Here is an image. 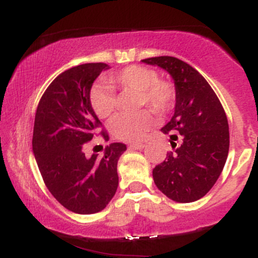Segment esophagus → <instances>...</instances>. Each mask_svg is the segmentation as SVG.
Segmentation results:
<instances>
[{
	"label": "esophagus",
	"mask_w": 258,
	"mask_h": 258,
	"mask_svg": "<svg viewBox=\"0 0 258 258\" xmlns=\"http://www.w3.org/2000/svg\"><path fill=\"white\" fill-rule=\"evenodd\" d=\"M144 147H146V144L141 143V142H138V143H131V144H130V148H132V149H137V150L144 149Z\"/></svg>",
	"instance_id": "obj_1"
}]
</instances>
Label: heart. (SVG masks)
Listing matches in <instances>:
<instances>
[{"label":"heart","instance_id":"1","mask_svg":"<svg viewBox=\"0 0 258 258\" xmlns=\"http://www.w3.org/2000/svg\"><path fill=\"white\" fill-rule=\"evenodd\" d=\"M111 87L139 92V106L148 105L158 115L166 114L173 108L177 98L176 86L171 80L159 79V73L153 68L130 65L106 75ZM92 109L100 119H106L114 112L116 96L111 88L94 85L90 93ZM154 119L149 110L135 114H119L111 120L112 135L122 141L136 142L142 139L152 128Z\"/></svg>","mask_w":258,"mask_h":258}]
</instances>
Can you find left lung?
I'll return each instance as SVG.
<instances>
[{
  "label": "left lung",
  "mask_w": 258,
  "mask_h": 258,
  "mask_svg": "<svg viewBox=\"0 0 258 258\" xmlns=\"http://www.w3.org/2000/svg\"><path fill=\"white\" fill-rule=\"evenodd\" d=\"M142 61L167 70L177 90L174 115L161 128L170 135L172 152L154 167V182L173 201L193 203L209 193L226 164V111L209 82L191 65L168 55Z\"/></svg>",
  "instance_id": "8db88e82"
}]
</instances>
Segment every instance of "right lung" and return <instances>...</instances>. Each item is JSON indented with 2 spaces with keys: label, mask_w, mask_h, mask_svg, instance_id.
Wrapping results in <instances>:
<instances>
[{
  "label": "right lung",
  "mask_w": 258,
  "mask_h": 258,
  "mask_svg": "<svg viewBox=\"0 0 258 258\" xmlns=\"http://www.w3.org/2000/svg\"><path fill=\"white\" fill-rule=\"evenodd\" d=\"M106 68L87 63L65 70L44 91L35 115L32 149L38 170L58 203L75 214H96L108 205L119 185L117 161L127 149L112 143L102 158L85 155L96 136L109 139L90 102L92 84Z\"/></svg>",
  "instance_id": "right-lung-1"
}]
</instances>
